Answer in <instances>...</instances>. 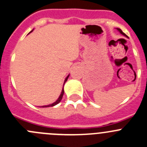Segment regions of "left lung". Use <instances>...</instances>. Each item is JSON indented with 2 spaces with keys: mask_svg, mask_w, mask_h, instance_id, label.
Here are the masks:
<instances>
[{
  "mask_svg": "<svg viewBox=\"0 0 147 147\" xmlns=\"http://www.w3.org/2000/svg\"><path fill=\"white\" fill-rule=\"evenodd\" d=\"M117 30H119V32H120V33H121V34H123V35H124V36H126V34H124V33H123V31H121V29H120V28H117Z\"/></svg>",
  "mask_w": 147,
  "mask_h": 147,
  "instance_id": "8db88e82",
  "label": "left lung"
}]
</instances>
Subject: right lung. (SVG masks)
<instances>
[{"label":"right lung","instance_id":"add662e5","mask_svg":"<svg viewBox=\"0 0 147 147\" xmlns=\"http://www.w3.org/2000/svg\"><path fill=\"white\" fill-rule=\"evenodd\" d=\"M69 78V75H68L67 77L66 78V79H65V82H66L67 80V78ZM65 84V83H64ZM63 95H64V89H62V92H61V94H60V95H59V98H58L57 100V101L56 102H54V103H52V104H51V105H45V106H42V107H49V106H54V105H57V104H58L59 103V102H60L61 101V100H62V97H63Z\"/></svg>","mask_w":147,"mask_h":147}]
</instances>
